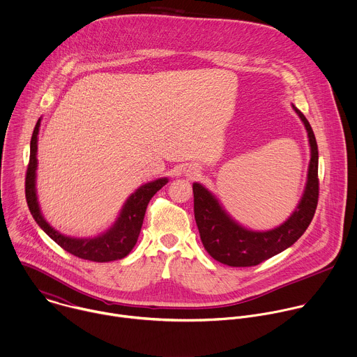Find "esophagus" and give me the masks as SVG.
I'll return each instance as SVG.
<instances>
[{"instance_id": "34e87169", "label": "esophagus", "mask_w": 357, "mask_h": 357, "mask_svg": "<svg viewBox=\"0 0 357 357\" xmlns=\"http://www.w3.org/2000/svg\"><path fill=\"white\" fill-rule=\"evenodd\" d=\"M196 172H197V168H195V167H189V168L186 169V175H188V176H193Z\"/></svg>"}]
</instances>
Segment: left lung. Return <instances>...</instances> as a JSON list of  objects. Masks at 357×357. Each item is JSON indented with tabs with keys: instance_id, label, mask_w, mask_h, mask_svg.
<instances>
[{
	"instance_id": "left-lung-1",
	"label": "left lung",
	"mask_w": 357,
	"mask_h": 357,
	"mask_svg": "<svg viewBox=\"0 0 357 357\" xmlns=\"http://www.w3.org/2000/svg\"><path fill=\"white\" fill-rule=\"evenodd\" d=\"M303 122L310 144V164L303 195L286 221L271 229H251L236 221L218 197L204 185L193 183L195 220L200 240L211 258L220 264L245 268L290 248L310 225L318 202V147L314 132L305 116L291 103Z\"/></svg>"
}]
</instances>
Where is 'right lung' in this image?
<instances>
[{
  "label": "right lung",
  "mask_w": 357,
  "mask_h": 357,
  "mask_svg": "<svg viewBox=\"0 0 357 357\" xmlns=\"http://www.w3.org/2000/svg\"><path fill=\"white\" fill-rule=\"evenodd\" d=\"M42 117L38 121L32 140H31V157L26 171V202L38 225L59 244L64 251L86 261L92 262H110L128 257L135 248L142 231L144 214L151 197L168 183V178H158L147 182L137 188L123 203L114 222L98 235H91L86 238H77V236L64 235L57 231L45 218L36 189V171H38V136L40 129Z\"/></svg>",
  "instance_id": "add662e5"
}]
</instances>
